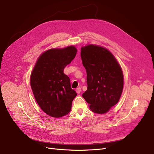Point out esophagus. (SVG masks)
Listing matches in <instances>:
<instances>
[{"mask_svg":"<svg viewBox=\"0 0 154 154\" xmlns=\"http://www.w3.org/2000/svg\"><path fill=\"white\" fill-rule=\"evenodd\" d=\"M75 91H76V92H77V94H80V92H81V88H80V87H79V88H77V89L75 90Z\"/></svg>","mask_w":154,"mask_h":154,"instance_id":"esophagus-1","label":"esophagus"}]
</instances>
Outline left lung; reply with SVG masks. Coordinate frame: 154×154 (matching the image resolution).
<instances>
[{"mask_svg": "<svg viewBox=\"0 0 154 154\" xmlns=\"http://www.w3.org/2000/svg\"><path fill=\"white\" fill-rule=\"evenodd\" d=\"M80 55L87 72V90L82 97L93 112L107 113L122 95V68L114 55L102 46L88 44L82 47Z\"/></svg>", "mask_w": 154, "mask_h": 154, "instance_id": "obj_1", "label": "left lung"}]
</instances>
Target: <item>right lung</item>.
<instances>
[{
  "label": "right lung",
  "instance_id": "right-lung-1",
  "mask_svg": "<svg viewBox=\"0 0 154 154\" xmlns=\"http://www.w3.org/2000/svg\"><path fill=\"white\" fill-rule=\"evenodd\" d=\"M74 45L51 48L39 56L30 75V85L34 97L46 114L59 118L70 111L77 95L72 89L69 77L63 69L75 58Z\"/></svg>",
  "mask_w": 154,
  "mask_h": 154
}]
</instances>
